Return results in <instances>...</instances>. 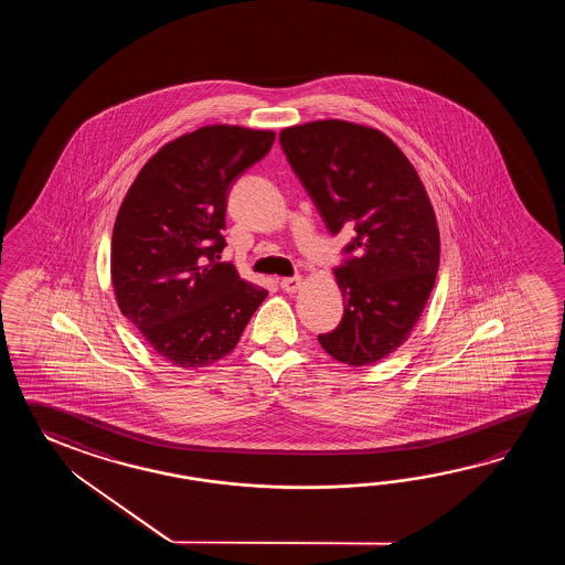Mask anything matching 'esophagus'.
<instances>
[{
    "mask_svg": "<svg viewBox=\"0 0 565 565\" xmlns=\"http://www.w3.org/2000/svg\"><path fill=\"white\" fill-rule=\"evenodd\" d=\"M300 285H302V278L300 277H287L280 280V288H282L285 292H295Z\"/></svg>",
    "mask_w": 565,
    "mask_h": 565,
    "instance_id": "34e87169",
    "label": "esophagus"
}]
</instances>
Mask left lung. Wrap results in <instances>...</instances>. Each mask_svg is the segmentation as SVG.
Segmentation results:
<instances>
[{
    "label": "left lung",
    "instance_id": "left-lung-1",
    "mask_svg": "<svg viewBox=\"0 0 565 565\" xmlns=\"http://www.w3.org/2000/svg\"><path fill=\"white\" fill-rule=\"evenodd\" d=\"M278 141L329 232H353L335 268L343 319L319 343L341 363L372 365L408 339L433 292L440 234L428 193L408 157L372 127L315 120Z\"/></svg>",
    "mask_w": 565,
    "mask_h": 565
}]
</instances>
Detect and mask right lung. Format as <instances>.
Instances as JSON below:
<instances>
[{"label":"right lung","instance_id":"1","mask_svg":"<svg viewBox=\"0 0 565 565\" xmlns=\"http://www.w3.org/2000/svg\"><path fill=\"white\" fill-rule=\"evenodd\" d=\"M275 132L212 125L163 145L117 214L110 277L119 309L161 358L205 367L226 358L268 290L220 263L232 183Z\"/></svg>","mask_w":565,"mask_h":565}]
</instances>
